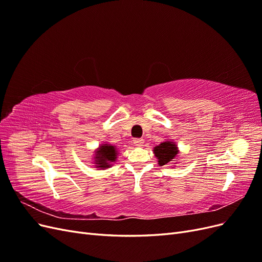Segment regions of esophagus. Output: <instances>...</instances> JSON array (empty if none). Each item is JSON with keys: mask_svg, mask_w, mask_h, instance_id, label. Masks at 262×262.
<instances>
[{"mask_svg": "<svg viewBox=\"0 0 262 262\" xmlns=\"http://www.w3.org/2000/svg\"><path fill=\"white\" fill-rule=\"evenodd\" d=\"M133 144L136 146H142L144 144V140L143 139H134L133 140Z\"/></svg>", "mask_w": 262, "mask_h": 262, "instance_id": "obj_1", "label": "esophagus"}]
</instances>
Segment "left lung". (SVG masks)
<instances>
[{
    "label": "left lung",
    "instance_id": "left-lung-1",
    "mask_svg": "<svg viewBox=\"0 0 262 262\" xmlns=\"http://www.w3.org/2000/svg\"><path fill=\"white\" fill-rule=\"evenodd\" d=\"M154 154L157 157L158 164L161 166L171 162L178 154L177 146L172 142H163L158 146H155Z\"/></svg>",
    "mask_w": 262,
    "mask_h": 262
}]
</instances>
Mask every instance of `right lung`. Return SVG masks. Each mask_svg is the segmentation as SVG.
I'll return each instance as SVG.
<instances>
[{
  "instance_id": "obj_1",
  "label": "right lung",
  "mask_w": 262,
  "mask_h": 262,
  "mask_svg": "<svg viewBox=\"0 0 262 262\" xmlns=\"http://www.w3.org/2000/svg\"><path fill=\"white\" fill-rule=\"evenodd\" d=\"M96 164L97 167L106 168L109 167V163L115 162L117 158V150L112 145H101L96 152Z\"/></svg>"
}]
</instances>
